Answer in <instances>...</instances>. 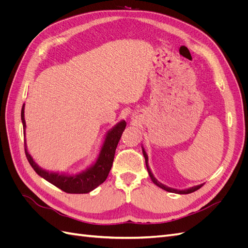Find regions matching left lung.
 <instances>
[{
  "label": "left lung",
  "mask_w": 248,
  "mask_h": 248,
  "mask_svg": "<svg viewBox=\"0 0 248 248\" xmlns=\"http://www.w3.org/2000/svg\"><path fill=\"white\" fill-rule=\"evenodd\" d=\"M141 150H142V154H144V157H145L146 167H147V170H148V172H149V176H150V178H151L152 182H153L155 185L160 187V188H162V189H164V190H167V191H169V192H174V193H178V194H187V193H191V192H193V191H196V190L200 189L201 187L202 186V184H200V185H197V186L189 187V188H186V189H176V188H171V187H169V186H167V185H164V184L160 183V182L158 181V180H157V179L154 177L153 172L151 171V169H150V167H149V163H148V155H147V153H146V151H145V149H144V147H142V146H141Z\"/></svg>",
  "instance_id": "obj_1"
}]
</instances>
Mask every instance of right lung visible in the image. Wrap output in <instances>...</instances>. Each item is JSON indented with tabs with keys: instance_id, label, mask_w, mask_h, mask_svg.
<instances>
[{
	"instance_id": "obj_1",
	"label": "right lung",
	"mask_w": 248,
	"mask_h": 248,
	"mask_svg": "<svg viewBox=\"0 0 248 248\" xmlns=\"http://www.w3.org/2000/svg\"><path fill=\"white\" fill-rule=\"evenodd\" d=\"M21 123L22 127H24V136L26 138L27 125L25 120V104L21 108ZM125 127L126 122L124 120H121L111 129H109L104 136V140L100 147L99 153L97 155V158L91 166H89L84 170L77 172V174L49 171L41 169L35 162L31 154L29 153L27 141L25 140L26 156L37 174L44 180H46L47 182L58 187V188L67 193H89L107 180L112 166V161H114L116 148L120 139H121Z\"/></svg>"
}]
</instances>
